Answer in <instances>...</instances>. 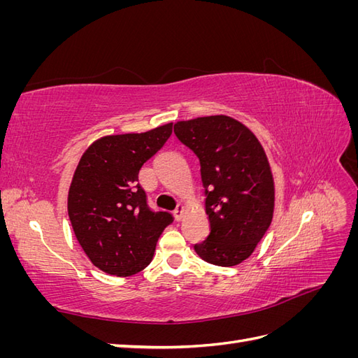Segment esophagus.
Wrapping results in <instances>:
<instances>
[{
	"mask_svg": "<svg viewBox=\"0 0 358 358\" xmlns=\"http://www.w3.org/2000/svg\"><path fill=\"white\" fill-rule=\"evenodd\" d=\"M183 210H185V206H183V204H178L176 206V209L175 210H173V215H175V220L176 221H180L182 220V216H183Z\"/></svg>",
	"mask_w": 358,
	"mask_h": 358,
	"instance_id": "1",
	"label": "esophagus"
}]
</instances>
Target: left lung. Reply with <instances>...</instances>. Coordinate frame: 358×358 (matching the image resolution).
Returning <instances> with one entry per match:
<instances>
[{"mask_svg":"<svg viewBox=\"0 0 358 358\" xmlns=\"http://www.w3.org/2000/svg\"><path fill=\"white\" fill-rule=\"evenodd\" d=\"M175 134L200 161L210 233L196 252L231 267L254 252L273 218L275 187L263 146L236 119L204 116L175 124Z\"/></svg>","mask_w":358,"mask_h":358,"instance_id":"left-lung-1","label":"left lung"}]
</instances>
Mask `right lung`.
Segmentation results:
<instances>
[{
  "label": "right lung",
  "instance_id": "add662e5",
  "mask_svg": "<svg viewBox=\"0 0 358 358\" xmlns=\"http://www.w3.org/2000/svg\"><path fill=\"white\" fill-rule=\"evenodd\" d=\"M173 124L140 134L107 136L82 155L69 191L76 239L94 266L115 276L143 270L154 257L170 212L152 210L138 183L145 162L164 146Z\"/></svg>",
  "mask_w": 358,
  "mask_h": 358
}]
</instances>
